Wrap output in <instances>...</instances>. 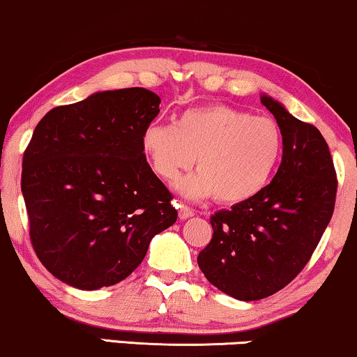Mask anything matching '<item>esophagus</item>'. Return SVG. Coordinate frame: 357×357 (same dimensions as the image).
Segmentation results:
<instances>
[{"label": "esophagus", "instance_id": "1", "mask_svg": "<svg viewBox=\"0 0 357 357\" xmlns=\"http://www.w3.org/2000/svg\"><path fill=\"white\" fill-rule=\"evenodd\" d=\"M178 218L180 219H188V218H192L193 214H195V211L190 206H187V204H183V203H178Z\"/></svg>", "mask_w": 357, "mask_h": 357}]
</instances>
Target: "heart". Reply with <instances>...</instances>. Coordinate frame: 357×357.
<instances>
[{
    "mask_svg": "<svg viewBox=\"0 0 357 357\" xmlns=\"http://www.w3.org/2000/svg\"><path fill=\"white\" fill-rule=\"evenodd\" d=\"M284 149L280 125L237 107L214 104L185 112L174 125H151L143 151L151 169L172 182L193 167L197 174L180 180V192L192 198L216 195L224 204H242L260 195L275 175Z\"/></svg>",
    "mask_w": 357,
    "mask_h": 357,
    "instance_id": "obj_1",
    "label": "heart"
}]
</instances>
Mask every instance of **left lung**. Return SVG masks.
I'll use <instances>...</instances> for the list:
<instances>
[{
	"mask_svg": "<svg viewBox=\"0 0 357 357\" xmlns=\"http://www.w3.org/2000/svg\"><path fill=\"white\" fill-rule=\"evenodd\" d=\"M261 104L282 131L280 169L250 202L213 214V238L198 255L206 280L238 301L273 296L304 270L333 216L338 188L320 131L271 97Z\"/></svg>",
	"mask_w": 357,
	"mask_h": 357,
	"instance_id": "obj_1",
	"label": "left lung"
}]
</instances>
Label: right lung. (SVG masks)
<instances>
[{
  "label": "right lung",
  "mask_w": 357,
  "mask_h": 357,
  "mask_svg": "<svg viewBox=\"0 0 357 357\" xmlns=\"http://www.w3.org/2000/svg\"><path fill=\"white\" fill-rule=\"evenodd\" d=\"M160 99L144 87L97 92L52 109L22 158L33 252L53 276L99 289L130 276L155 234L177 221L149 167L143 135Z\"/></svg>",
  "instance_id": "add662e5"
}]
</instances>
